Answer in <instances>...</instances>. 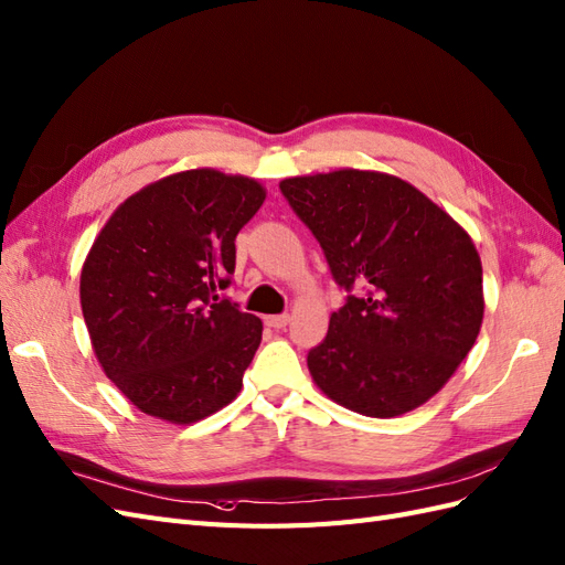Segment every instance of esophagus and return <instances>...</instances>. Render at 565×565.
I'll return each mask as SVG.
<instances>
[{
    "mask_svg": "<svg viewBox=\"0 0 565 565\" xmlns=\"http://www.w3.org/2000/svg\"><path fill=\"white\" fill-rule=\"evenodd\" d=\"M267 327H274V329H286L288 321H291V315H271L265 319Z\"/></svg>",
    "mask_w": 565,
    "mask_h": 565,
    "instance_id": "obj_1",
    "label": "esophagus"
}]
</instances>
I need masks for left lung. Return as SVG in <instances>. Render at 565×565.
I'll return each instance as SVG.
<instances>
[{
  "instance_id": "1",
  "label": "left lung",
  "mask_w": 565,
  "mask_h": 565,
  "mask_svg": "<svg viewBox=\"0 0 565 565\" xmlns=\"http://www.w3.org/2000/svg\"><path fill=\"white\" fill-rule=\"evenodd\" d=\"M279 189L348 294L324 341L308 352L315 383L364 416L424 405L457 372L482 324V267L469 234L383 172L291 177Z\"/></svg>"
}]
</instances>
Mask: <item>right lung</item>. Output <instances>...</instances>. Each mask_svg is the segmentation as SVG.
Wrapping results in <instances>:
<instances>
[{
  "label": "right lung",
  "instance_id": "right-lung-1",
  "mask_svg": "<svg viewBox=\"0 0 565 565\" xmlns=\"http://www.w3.org/2000/svg\"><path fill=\"white\" fill-rule=\"evenodd\" d=\"M263 201L248 177L186 170L127 199L96 236L79 277L85 324L106 376L143 414L193 424L238 395L263 321L220 291Z\"/></svg>",
  "mask_w": 565,
  "mask_h": 565
}]
</instances>
